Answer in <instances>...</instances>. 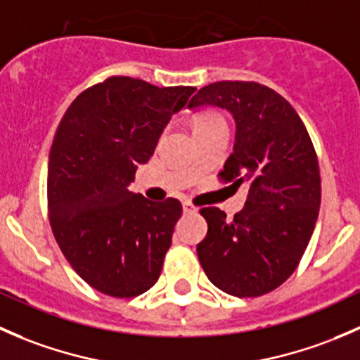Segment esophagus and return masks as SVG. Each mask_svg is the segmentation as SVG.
Instances as JSON below:
<instances>
[{"label":"esophagus","mask_w":360,"mask_h":360,"mask_svg":"<svg viewBox=\"0 0 360 360\" xmlns=\"http://www.w3.org/2000/svg\"><path fill=\"white\" fill-rule=\"evenodd\" d=\"M183 209H184V212H186V214H191V212H195V210H197V207H195L190 200H184L183 202Z\"/></svg>","instance_id":"esophagus-1"}]
</instances>
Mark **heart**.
I'll use <instances>...</instances> for the list:
<instances>
[{
  "label": "heart",
  "mask_w": 360,
  "mask_h": 360,
  "mask_svg": "<svg viewBox=\"0 0 360 360\" xmlns=\"http://www.w3.org/2000/svg\"><path fill=\"white\" fill-rule=\"evenodd\" d=\"M221 123H226L221 112L205 111L195 118V129H203V127H210V125H221Z\"/></svg>",
  "instance_id": "obj_1"
}]
</instances>
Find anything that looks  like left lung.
I'll return each mask as SVG.
<instances>
[{"mask_svg":"<svg viewBox=\"0 0 360 360\" xmlns=\"http://www.w3.org/2000/svg\"><path fill=\"white\" fill-rule=\"evenodd\" d=\"M210 104L237 122L233 153L221 183L248 184L244 209L203 207L207 237L197 245L200 264L216 288L238 297L274 291L294 274L317 223L321 170L308 130L275 90L256 82H216L198 90L190 108Z\"/></svg>","mask_w":360,"mask_h":360,"instance_id":"left-lung-1","label":"left lung"}]
</instances>
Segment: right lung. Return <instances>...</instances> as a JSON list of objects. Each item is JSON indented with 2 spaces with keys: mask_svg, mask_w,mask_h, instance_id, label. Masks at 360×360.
I'll use <instances>...</instances> for the list:
<instances>
[{
  "mask_svg": "<svg viewBox=\"0 0 360 360\" xmlns=\"http://www.w3.org/2000/svg\"><path fill=\"white\" fill-rule=\"evenodd\" d=\"M195 90L110 76L83 90L57 127L46 179L50 226L72 270L99 292L134 297L158 281L183 205L151 202L127 186Z\"/></svg>",
  "mask_w": 360,
  "mask_h": 360,
  "instance_id": "add662e5",
  "label": "right lung"
}]
</instances>
